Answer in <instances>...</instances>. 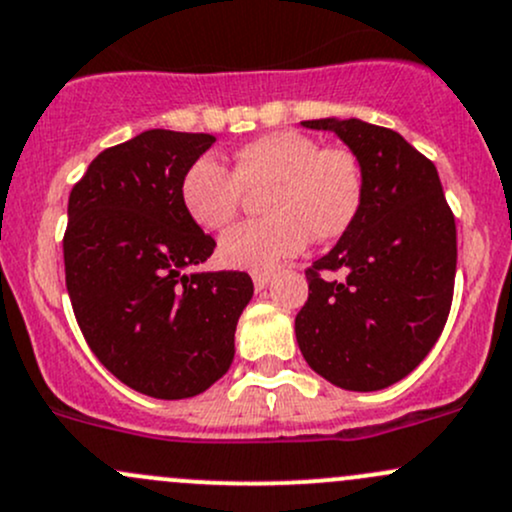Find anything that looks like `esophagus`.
Masks as SVG:
<instances>
[{"label":"esophagus","instance_id":"1","mask_svg":"<svg viewBox=\"0 0 512 512\" xmlns=\"http://www.w3.org/2000/svg\"><path fill=\"white\" fill-rule=\"evenodd\" d=\"M270 279V272H252V284H255V289H265L267 284H270Z\"/></svg>","mask_w":512,"mask_h":512}]
</instances>
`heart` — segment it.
Masks as SVG:
<instances>
[{
	"label": "heart",
	"mask_w": 512,
	"mask_h": 512,
	"mask_svg": "<svg viewBox=\"0 0 512 512\" xmlns=\"http://www.w3.org/2000/svg\"><path fill=\"white\" fill-rule=\"evenodd\" d=\"M245 191L260 193L265 218L223 235L218 257L233 270L267 272L299 255L309 238L333 242L348 233L365 206V169L348 147H324L311 134L277 129L235 149L233 171L198 157L181 176L179 196L203 230L228 228Z\"/></svg>",
	"instance_id": "1"
}]
</instances>
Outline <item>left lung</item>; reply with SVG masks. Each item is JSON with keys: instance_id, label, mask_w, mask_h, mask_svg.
Listing matches in <instances>:
<instances>
[{"instance_id": "obj_1", "label": "left lung", "mask_w": 512, "mask_h": 512, "mask_svg": "<svg viewBox=\"0 0 512 512\" xmlns=\"http://www.w3.org/2000/svg\"><path fill=\"white\" fill-rule=\"evenodd\" d=\"M301 125L333 129L358 154L368 193L353 228L306 267L297 343L328 383L383 390L410 375L444 331L456 277L454 213L437 166L402 134L333 117Z\"/></svg>"}]
</instances>
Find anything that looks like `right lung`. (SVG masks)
I'll return each instance as SVG.
<instances>
[{
  "label": "right lung",
  "mask_w": 512,
  "mask_h": 512,
  "mask_svg": "<svg viewBox=\"0 0 512 512\" xmlns=\"http://www.w3.org/2000/svg\"><path fill=\"white\" fill-rule=\"evenodd\" d=\"M213 134L149 129L90 161L63 235L75 321L98 360L132 390L184 400L228 373L247 272L184 274L215 240L181 206V176Z\"/></svg>",
  "instance_id": "1"
}]
</instances>
